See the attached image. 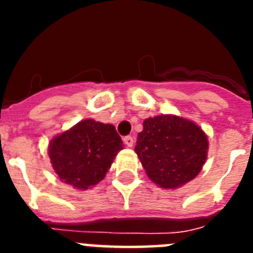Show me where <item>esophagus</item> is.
I'll return each mask as SVG.
<instances>
[{
    "label": "esophagus",
    "mask_w": 253,
    "mask_h": 253,
    "mask_svg": "<svg viewBox=\"0 0 253 253\" xmlns=\"http://www.w3.org/2000/svg\"><path fill=\"white\" fill-rule=\"evenodd\" d=\"M124 143H125V146L129 147V148H131L134 144V138L131 137V135H126V137H124Z\"/></svg>",
    "instance_id": "obj_1"
}]
</instances>
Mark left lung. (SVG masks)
I'll use <instances>...</instances> for the list:
<instances>
[{
  "instance_id": "1",
  "label": "left lung",
  "mask_w": 253,
  "mask_h": 253,
  "mask_svg": "<svg viewBox=\"0 0 253 253\" xmlns=\"http://www.w3.org/2000/svg\"><path fill=\"white\" fill-rule=\"evenodd\" d=\"M208 148V135L198 124L169 114L143 122L134 151L152 182L173 190L200 173Z\"/></svg>"
}]
</instances>
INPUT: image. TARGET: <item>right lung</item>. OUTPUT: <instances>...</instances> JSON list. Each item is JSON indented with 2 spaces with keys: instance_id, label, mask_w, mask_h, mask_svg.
<instances>
[{
  "instance_id": "obj_1",
  "label": "right lung",
  "mask_w": 253,
  "mask_h": 253,
  "mask_svg": "<svg viewBox=\"0 0 253 253\" xmlns=\"http://www.w3.org/2000/svg\"><path fill=\"white\" fill-rule=\"evenodd\" d=\"M123 147L114 125L84 119L55 135L48 154L58 178L84 191L104 180Z\"/></svg>"
}]
</instances>
